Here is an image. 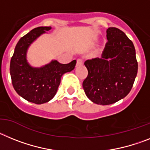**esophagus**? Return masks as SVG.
<instances>
[{
	"label": "esophagus",
	"mask_w": 150,
	"mask_h": 150,
	"mask_svg": "<svg viewBox=\"0 0 150 150\" xmlns=\"http://www.w3.org/2000/svg\"><path fill=\"white\" fill-rule=\"evenodd\" d=\"M83 63V60L81 59H77V66H80Z\"/></svg>",
	"instance_id": "obj_1"
}]
</instances>
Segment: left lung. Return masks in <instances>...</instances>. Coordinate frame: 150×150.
Segmentation results:
<instances>
[{
	"instance_id": "left-lung-1",
	"label": "left lung",
	"mask_w": 150,
	"mask_h": 150,
	"mask_svg": "<svg viewBox=\"0 0 150 150\" xmlns=\"http://www.w3.org/2000/svg\"><path fill=\"white\" fill-rule=\"evenodd\" d=\"M106 38L102 57L84 62L88 75L82 84L88 99L103 106L115 103L129 93L138 69L134 46L125 34L110 27Z\"/></svg>"
}]
</instances>
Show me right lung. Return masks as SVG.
Returning a JSON list of instances; mask_svg holds the SVG:
<instances>
[{
  "mask_svg": "<svg viewBox=\"0 0 150 150\" xmlns=\"http://www.w3.org/2000/svg\"><path fill=\"white\" fill-rule=\"evenodd\" d=\"M51 27H38L19 39L10 60V72L16 93L35 104L47 103L53 98L60 84L62 75L75 69L76 60L62 64L57 60L41 67H33L27 60L29 46Z\"/></svg>",
  "mask_w": 150,
  "mask_h": 150,
  "instance_id": "right-lung-1",
  "label": "right lung"
}]
</instances>
